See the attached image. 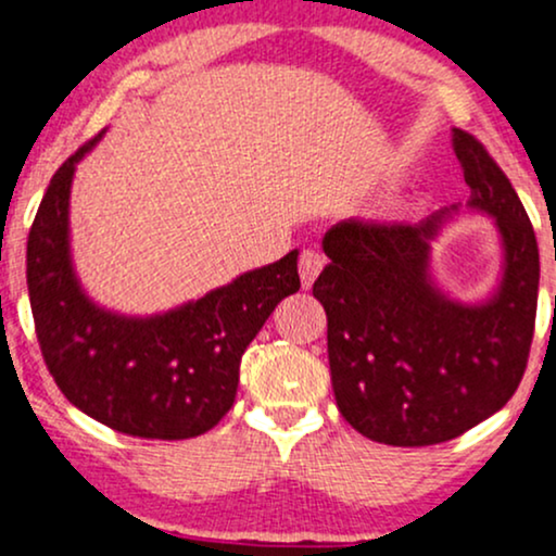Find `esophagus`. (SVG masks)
Instances as JSON below:
<instances>
[{
    "instance_id": "obj_1",
    "label": "esophagus",
    "mask_w": 556,
    "mask_h": 556,
    "mask_svg": "<svg viewBox=\"0 0 556 556\" xmlns=\"http://www.w3.org/2000/svg\"><path fill=\"white\" fill-rule=\"evenodd\" d=\"M324 269V256L318 251H303L300 253V282L303 290H308L316 282V277Z\"/></svg>"
}]
</instances>
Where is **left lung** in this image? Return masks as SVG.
Instances as JSON below:
<instances>
[{"label":"left lung","instance_id":"1","mask_svg":"<svg viewBox=\"0 0 556 556\" xmlns=\"http://www.w3.org/2000/svg\"><path fill=\"white\" fill-rule=\"evenodd\" d=\"M470 208L494 216L504 245L496 295L455 303L429 277L431 240L450 212L418 225L344 219L324 235L331 387L342 418L392 446H429L494 416L518 389L539 303V245L513 182L470 132L452 136Z\"/></svg>","mask_w":556,"mask_h":556}]
</instances>
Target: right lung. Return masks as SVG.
Returning <instances> with one entry per match:
<instances>
[{
    "label": "right lung",
    "instance_id": "right-lung-1",
    "mask_svg": "<svg viewBox=\"0 0 556 556\" xmlns=\"http://www.w3.org/2000/svg\"><path fill=\"white\" fill-rule=\"evenodd\" d=\"M96 136L54 172L28 235V295L38 348L78 410L140 439H190L232 407L240 358L266 318L300 290L298 251L169 314L127 318L80 290L70 261L67 206L75 164Z\"/></svg>",
    "mask_w": 556,
    "mask_h": 556
}]
</instances>
